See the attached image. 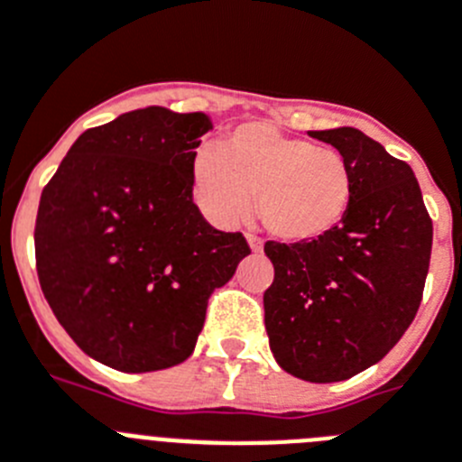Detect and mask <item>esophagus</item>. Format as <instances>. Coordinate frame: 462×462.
Listing matches in <instances>:
<instances>
[{
  "instance_id": "obj_1",
  "label": "esophagus",
  "mask_w": 462,
  "mask_h": 462,
  "mask_svg": "<svg viewBox=\"0 0 462 462\" xmlns=\"http://www.w3.org/2000/svg\"><path fill=\"white\" fill-rule=\"evenodd\" d=\"M247 245L252 252H261V249H263V243H261V238H256V236H247Z\"/></svg>"
}]
</instances>
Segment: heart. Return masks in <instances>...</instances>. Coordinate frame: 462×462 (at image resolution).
Instances as JSON below:
<instances>
[{
    "label": "heart",
    "instance_id": "1",
    "mask_svg": "<svg viewBox=\"0 0 462 462\" xmlns=\"http://www.w3.org/2000/svg\"><path fill=\"white\" fill-rule=\"evenodd\" d=\"M192 180L201 208L222 226L247 219L259 194L261 222L283 243L323 238L353 203V169L344 155L268 121L238 125L224 146H199Z\"/></svg>",
    "mask_w": 462,
    "mask_h": 462
}]
</instances>
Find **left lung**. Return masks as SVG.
<instances>
[{"label": "left lung", "mask_w": 462, "mask_h": 462, "mask_svg": "<svg viewBox=\"0 0 462 462\" xmlns=\"http://www.w3.org/2000/svg\"><path fill=\"white\" fill-rule=\"evenodd\" d=\"M353 169V203L309 243H265L270 350L286 374L338 383L378 364L414 320L429 274L433 222L414 171L357 128L309 130Z\"/></svg>", "instance_id": "1"}]
</instances>
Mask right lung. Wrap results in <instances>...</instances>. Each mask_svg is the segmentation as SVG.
Masks as SVG:
<instances>
[{
    "label": "right lung",
    "instance_id": "right-lung-1",
    "mask_svg": "<svg viewBox=\"0 0 462 462\" xmlns=\"http://www.w3.org/2000/svg\"><path fill=\"white\" fill-rule=\"evenodd\" d=\"M208 114L134 109L78 137L38 203L36 270L75 344L109 369L148 374L192 355L215 289L249 254L192 201Z\"/></svg>",
    "mask_w": 462,
    "mask_h": 462
}]
</instances>
